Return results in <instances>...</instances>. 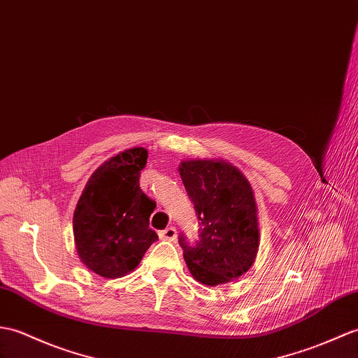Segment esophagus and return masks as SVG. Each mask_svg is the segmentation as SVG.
<instances>
[{"mask_svg":"<svg viewBox=\"0 0 358 358\" xmlns=\"http://www.w3.org/2000/svg\"><path fill=\"white\" fill-rule=\"evenodd\" d=\"M160 238L164 241H176L177 239V229L176 227H168L160 231Z\"/></svg>","mask_w":358,"mask_h":358,"instance_id":"1","label":"esophagus"}]
</instances>
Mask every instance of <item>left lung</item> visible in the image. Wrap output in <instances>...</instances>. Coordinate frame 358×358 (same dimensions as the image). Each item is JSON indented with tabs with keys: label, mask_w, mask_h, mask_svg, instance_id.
<instances>
[{
	"label": "left lung",
	"mask_w": 358,
	"mask_h": 358,
	"mask_svg": "<svg viewBox=\"0 0 358 358\" xmlns=\"http://www.w3.org/2000/svg\"><path fill=\"white\" fill-rule=\"evenodd\" d=\"M180 176L199 220V239L180 236L190 274L204 285L227 284L252 267L259 248L257 207L250 182L224 160H186Z\"/></svg>",
	"instance_id": "1"
}]
</instances>
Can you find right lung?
Returning a JSON list of instances; mask_svg holds the SVG:
<instances>
[{
  "label": "right lung",
  "mask_w": 358,
  "mask_h": 358,
  "mask_svg": "<svg viewBox=\"0 0 358 358\" xmlns=\"http://www.w3.org/2000/svg\"><path fill=\"white\" fill-rule=\"evenodd\" d=\"M148 151L132 148L105 162L90 177L73 215L76 252L102 278L128 274L157 236L149 229L155 203L140 189Z\"/></svg>",
  "instance_id": "1"
}]
</instances>
